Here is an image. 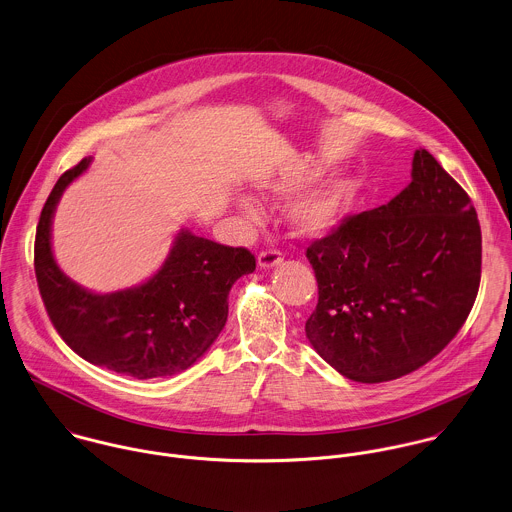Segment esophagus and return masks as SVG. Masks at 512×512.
Here are the masks:
<instances>
[{
	"mask_svg": "<svg viewBox=\"0 0 512 512\" xmlns=\"http://www.w3.org/2000/svg\"><path fill=\"white\" fill-rule=\"evenodd\" d=\"M281 261H283V253H281L279 249H265V251H261L259 257H257V263H259V267H263V269H271V267L279 265Z\"/></svg>",
	"mask_w": 512,
	"mask_h": 512,
	"instance_id": "obj_1",
	"label": "esophagus"
}]
</instances>
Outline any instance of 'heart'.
<instances>
[{
    "label": "heart",
    "instance_id": "heart-1",
    "mask_svg": "<svg viewBox=\"0 0 512 512\" xmlns=\"http://www.w3.org/2000/svg\"><path fill=\"white\" fill-rule=\"evenodd\" d=\"M318 176V168H299L275 184L269 186L271 196H291L301 188L308 186ZM356 184L346 174H336L314 186L310 192L303 194L287 209V219L295 231L301 235H322L334 229L342 217L346 215L348 207L354 200ZM245 209L253 213L255 209L245 204Z\"/></svg>",
    "mask_w": 512,
    "mask_h": 512
}]
</instances>
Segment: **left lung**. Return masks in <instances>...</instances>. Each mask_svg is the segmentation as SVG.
Returning a JSON list of instances; mask_svg holds the SVG:
<instances>
[{
	"label": "left lung",
	"instance_id": "1",
	"mask_svg": "<svg viewBox=\"0 0 512 512\" xmlns=\"http://www.w3.org/2000/svg\"><path fill=\"white\" fill-rule=\"evenodd\" d=\"M318 303L308 342L344 378L378 384L435 358L481 283V225L467 192L423 148L392 202L342 219L307 247Z\"/></svg>",
	"mask_w": 512,
	"mask_h": 512
}]
</instances>
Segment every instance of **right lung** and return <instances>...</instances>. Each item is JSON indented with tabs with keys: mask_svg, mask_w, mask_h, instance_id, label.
I'll return each mask as SVG.
<instances>
[{
	"mask_svg": "<svg viewBox=\"0 0 512 512\" xmlns=\"http://www.w3.org/2000/svg\"><path fill=\"white\" fill-rule=\"evenodd\" d=\"M91 164L67 170L41 209L35 233V277L47 314L81 358L136 380L188 370L227 320L233 283L255 271V255L182 229L168 259L146 283L108 295L91 293L57 267L51 219L65 188Z\"/></svg>",
	"mask_w": 512,
	"mask_h": 512,
	"instance_id": "1",
	"label": "right lung"
}]
</instances>
